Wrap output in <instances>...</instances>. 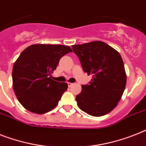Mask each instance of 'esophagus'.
<instances>
[{"label":"esophagus","mask_w":146,"mask_h":146,"mask_svg":"<svg viewBox=\"0 0 146 146\" xmlns=\"http://www.w3.org/2000/svg\"><path fill=\"white\" fill-rule=\"evenodd\" d=\"M67 85H68L69 87H71V86L73 85V83H72V82H67Z\"/></svg>","instance_id":"1"}]
</instances>
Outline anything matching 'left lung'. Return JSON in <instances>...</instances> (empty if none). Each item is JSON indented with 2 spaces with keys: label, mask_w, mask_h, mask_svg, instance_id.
<instances>
[{
  "label": "left lung",
  "mask_w": 146,
  "mask_h": 146,
  "mask_svg": "<svg viewBox=\"0 0 146 146\" xmlns=\"http://www.w3.org/2000/svg\"><path fill=\"white\" fill-rule=\"evenodd\" d=\"M84 72L92 76L88 85H82L76 97L80 110L90 115H104L111 112L121 98L127 76L120 54L101 41L72 46Z\"/></svg>",
  "instance_id": "1"
}]
</instances>
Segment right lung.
<instances>
[{
  "label": "right lung",
  "instance_id": "obj_1",
  "mask_svg": "<svg viewBox=\"0 0 146 146\" xmlns=\"http://www.w3.org/2000/svg\"><path fill=\"white\" fill-rule=\"evenodd\" d=\"M68 46L34 44L20 54L13 68V87L26 110L44 114L53 110L68 85L51 79L62 56L71 52Z\"/></svg>",
  "mask_w": 146,
  "mask_h": 146
}]
</instances>
